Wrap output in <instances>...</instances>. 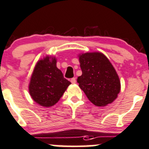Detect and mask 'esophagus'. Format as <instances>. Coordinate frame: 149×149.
Masks as SVG:
<instances>
[{"instance_id": "obj_1", "label": "esophagus", "mask_w": 149, "mask_h": 149, "mask_svg": "<svg viewBox=\"0 0 149 149\" xmlns=\"http://www.w3.org/2000/svg\"><path fill=\"white\" fill-rule=\"evenodd\" d=\"M70 82H71L72 84H76V78H72V79H70Z\"/></svg>"}]
</instances>
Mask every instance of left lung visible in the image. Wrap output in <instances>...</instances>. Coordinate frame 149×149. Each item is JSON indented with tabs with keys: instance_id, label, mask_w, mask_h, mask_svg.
<instances>
[{
	"instance_id": "1",
	"label": "left lung",
	"mask_w": 149,
	"mask_h": 149,
	"mask_svg": "<svg viewBox=\"0 0 149 149\" xmlns=\"http://www.w3.org/2000/svg\"><path fill=\"white\" fill-rule=\"evenodd\" d=\"M82 75L77 82L87 98L97 107L112 103L120 91L119 76L108 58L102 52L79 55Z\"/></svg>"
}]
</instances>
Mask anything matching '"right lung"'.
<instances>
[{
    "mask_svg": "<svg viewBox=\"0 0 149 149\" xmlns=\"http://www.w3.org/2000/svg\"><path fill=\"white\" fill-rule=\"evenodd\" d=\"M55 57L46 56L37 61L31 74L29 92L36 103L49 107L58 102L70 84L57 68Z\"/></svg>",
    "mask_w": 149,
    "mask_h": 149,
    "instance_id": "obj_1",
    "label": "right lung"
}]
</instances>
